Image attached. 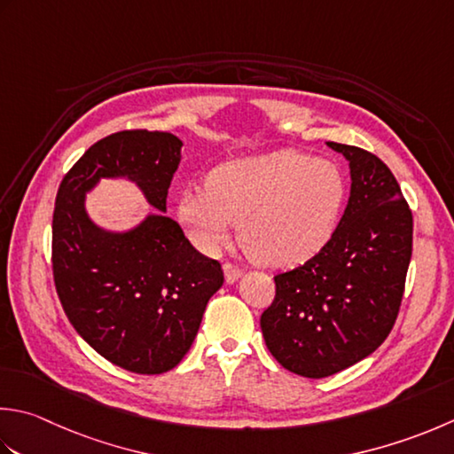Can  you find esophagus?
Returning <instances> with one entry per match:
<instances>
[{"label":"esophagus","instance_id":"34e87169","mask_svg":"<svg viewBox=\"0 0 454 454\" xmlns=\"http://www.w3.org/2000/svg\"><path fill=\"white\" fill-rule=\"evenodd\" d=\"M242 278V270H238L232 263H224V279L226 283H236Z\"/></svg>","mask_w":454,"mask_h":454}]
</instances>
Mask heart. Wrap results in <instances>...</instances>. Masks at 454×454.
Here are the masks:
<instances>
[{
  "mask_svg": "<svg viewBox=\"0 0 454 454\" xmlns=\"http://www.w3.org/2000/svg\"><path fill=\"white\" fill-rule=\"evenodd\" d=\"M346 200L339 167L281 149L212 168L207 186H186L176 216L202 250L215 252L239 224L247 255L270 268H293L328 244Z\"/></svg>",
  "mask_w": 454,
  "mask_h": 454,
  "instance_id": "obj_1",
  "label": "heart"
}]
</instances>
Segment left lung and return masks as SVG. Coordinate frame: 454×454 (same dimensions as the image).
<instances>
[{"instance_id": "obj_1", "label": "left lung", "mask_w": 454, "mask_h": 454, "mask_svg": "<svg viewBox=\"0 0 454 454\" xmlns=\"http://www.w3.org/2000/svg\"><path fill=\"white\" fill-rule=\"evenodd\" d=\"M326 145L348 161V204L321 252L275 275L260 321L273 358L305 378L350 368L387 339L413 244L411 210L387 165L360 147Z\"/></svg>"}]
</instances>
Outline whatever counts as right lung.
<instances>
[{
  "instance_id": "add662e5",
  "label": "right lung",
  "mask_w": 454,
  "mask_h": 454,
  "mask_svg": "<svg viewBox=\"0 0 454 454\" xmlns=\"http://www.w3.org/2000/svg\"><path fill=\"white\" fill-rule=\"evenodd\" d=\"M181 147L167 131L112 133L67 173L52 215V275L70 325L100 356L136 374H163L183 360L224 283L220 263L165 215ZM102 178L133 182L156 210L128 231L98 227L85 194Z\"/></svg>"
}]
</instances>
